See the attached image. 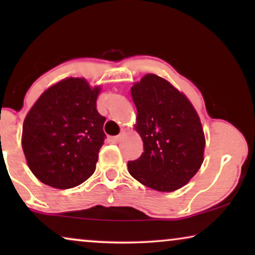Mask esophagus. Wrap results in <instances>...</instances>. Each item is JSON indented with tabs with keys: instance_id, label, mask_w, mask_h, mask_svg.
I'll return each mask as SVG.
<instances>
[{
	"instance_id": "obj_1",
	"label": "esophagus",
	"mask_w": 255,
	"mask_h": 255,
	"mask_svg": "<svg viewBox=\"0 0 255 255\" xmlns=\"http://www.w3.org/2000/svg\"><path fill=\"white\" fill-rule=\"evenodd\" d=\"M123 139H124V134L117 135V137L111 138V142H114V144H118V142H121L122 140H123Z\"/></svg>"
}]
</instances>
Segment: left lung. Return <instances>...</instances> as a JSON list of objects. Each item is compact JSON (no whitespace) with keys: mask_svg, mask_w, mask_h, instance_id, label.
Here are the masks:
<instances>
[{"mask_svg":"<svg viewBox=\"0 0 255 255\" xmlns=\"http://www.w3.org/2000/svg\"><path fill=\"white\" fill-rule=\"evenodd\" d=\"M137 108L134 124L144 144L128 173L144 186L175 191L189 182L204 160L205 137L197 111L172 83L146 74L131 87Z\"/></svg>","mask_w":255,"mask_h":255,"instance_id":"1","label":"left lung"}]
</instances>
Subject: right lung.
Returning <instances> with one entry per match:
<instances>
[{"mask_svg":"<svg viewBox=\"0 0 255 255\" xmlns=\"http://www.w3.org/2000/svg\"><path fill=\"white\" fill-rule=\"evenodd\" d=\"M101 90L85 78H66L48 87L29 110L22 147L27 166L40 182L68 189L95 172L106 137V118L96 109Z\"/></svg>","mask_w":255,"mask_h":255,"instance_id":"add662e5","label":"right lung"}]
</instances>
